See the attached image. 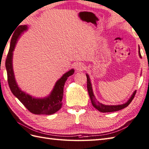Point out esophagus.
I'll use <instances>...</instances> for the list:
<instances>
[{
	"mask_svg": "<svg viewBox=\"0 0 149 149\" xmlns=\"http://www.w3.org/2000/svg\"><path fill=\"white\" fill-rule=\"evenodd\" d=\"M74 68L77 71H83L84 68V65L82 62H77L74 65Z\"/></svg>",
	"mask_w": 149,
	"mask_h": 149,
	"instance_id": "34e87169",
	"label": "esophagus"
}]
</instances>
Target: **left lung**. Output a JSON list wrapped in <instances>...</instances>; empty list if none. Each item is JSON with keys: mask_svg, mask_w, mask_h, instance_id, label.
I'll list each match as a JSON object with an SVG mask.
<instances>
[{"mask_svg": "<svg viewBox=\"0 0 149 149\" xmlns=\"http://www.w3.org/2000/svg\"><path fill=\"white\" fill-rule=\"evenodd\" d=\"M139 55H140V58H141V53L140 51V47H139ZM86 77H87V89H88V93H89V95L90 97L91 104H92V105L95 107V108L97 109L98 111H99L100 112H102V113L114 112V111H117L121 110L123 108H125V107H127L129 105V104L132 102V99H134V97L135 96L136 93V91H134V92L133 93V94L132 95L131 97L129 99V100L125 104H121V105H118V106L104 105V104L98 102V101H97V100L95 99V97L93 93L92 87H91V84L90 83L89 75L86 74Z\"/></svg>", "mask_w": 149, "mask_h": 149, "instance_id": "left-lung-1", "label": "left lung"}]
</instances>
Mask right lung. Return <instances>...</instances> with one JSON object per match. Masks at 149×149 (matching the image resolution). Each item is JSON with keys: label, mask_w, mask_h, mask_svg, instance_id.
<instances>
[{"label": "right lung", "mask_w": 149, "mask_h": 149, "mask_svg": "<svg viewBox=\"0 0 149 149\" xmlns=\"http://www.w3.org/2000/svg\"><path fill=\"white\" fill-rule=\"evenodd\" d=\"M27 29V26H20L16 30L11 40L10 47L6 59V68L7 70L8 82L9 86L13 94L23 104V105L31 113L35 115H52L56 113L62 107V99L63 97V88L67 78L74 74V70H70L69 72L63 75L59 79L54 86V88L50 93V96L43 99H34L29 95L22 91L16 83L13 70L12 57L13 51L17 43L19 35Z\"/></svg>", "instance_id": "obj_1"}]
</instances>
